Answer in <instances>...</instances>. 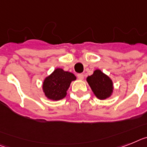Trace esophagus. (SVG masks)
Masks as SVG:
<instances>
[{"instance_id":"34e87169","label":"esophagus","mask_w":147,"mask_h":147,"mask_svg":"<svg viewBox=\"0 0 147 147\" xmlns=\"http://www.w3.org/2000/svg\"><path fill=\"white\" fill-rule=\"evenodd\" d=\"M77 78H78L79 80H82L84 79V74H77Z\"/></svg>"}]
</instances>
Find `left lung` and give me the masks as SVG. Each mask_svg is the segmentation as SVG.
<instances>
[{"mask_svg":"<svg viewBox=\"0 0 147 147\" xmlns=\"http://www.w3.org/2000/svg\"><path fill=\"white\" fill-rule=\"evenodd\" d=\"M86 80L95 96L99 99H106L112 94V80L100 70L94 71L92 75L87 77Z\"/></svg>","mask_w":147,"mask_h":147,"instance_id":"obj_1","label":"left lung"}]
</instances>
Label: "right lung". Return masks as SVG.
I'll list each match as a JSON object with an SVG mask.
<instances>
[{
    "label": "right lung",
    "instance_id": "right-lung-1",
    "mask_svg": "<svg viewBox=\"0 0 147 147\" xmlns=\"http://www.w3.org/2000/svg\"><path fill=\"white\" fill-rule=\"evenodd\" d=\"M76 80V76L72 73L57 68L54 72L45 79L43 88L46 96L52 100H60L67 94L70 84Z\"/></svg>",
    "mask_w": 147,
    "mask_h": 147
}]
</instances>
